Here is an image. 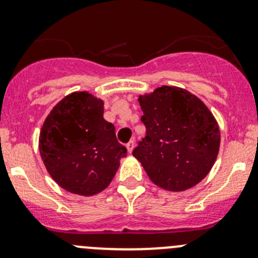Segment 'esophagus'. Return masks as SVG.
Returning <instances> with one entry per match:
<instances>
[{"label":"esophagus","mask_w":258,"mask_h":258,"mask_svg":"<svg viewBox=\"0 0 258 258\" xmlns=\"http://www.w3.org/2000/svg\"><path fill=\"white\" fill-rule=\"evenodd\" d=\"M134 147H135V141H130L128 144L126 145V148L127 151H128V153H131L132 151H134Z\"/></svg>","instance_id":"esophagus-1"}]
</instances>
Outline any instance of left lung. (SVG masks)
<instances>
[{"instance_id": "obj_1", "label": "left lung", "mask_w": 258, "mask_h": 258, "mask_svg": "<svg viewBox=\"0 0 258 258\" xmlns=\"http://www.w3.org/2000/svg\"><path fill=\"white\" fill-rule=\"evenodd\" d=\"M146 137L132 155L156 186L172 192L192 188L210 173L220 151L215 116L197 96L161 86L139 96Z\"/></svg>"}]
</instances>
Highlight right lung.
Returning a JSON list of instances; mask_svg holds the SVG:
<instances>
[{"label":"right lung","mask_w":258,"mask_h":258,"mask_svg":"<svg viewBox=\"0 0 258 258\" xmlns=\"http://www.w3.org/2000/svg\"><path fill=\"white\" fill-rule=\"evenodd\" d=\"M103 100L88 91L64 96L46 117L38 148L46 170L66 191L93 196L107 188L127 150L103 118Z\"/></svg>","instance_id":"add662e5"}]
</instances>
